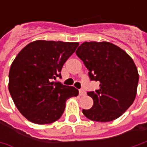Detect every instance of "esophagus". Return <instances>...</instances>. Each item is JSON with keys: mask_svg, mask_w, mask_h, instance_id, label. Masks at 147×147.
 I'll return each instance as SVG.
<instances>
[{"mask_svg": "<svg viewBox=\"0 0 147 147\" xmlns=\"http://www.w3.org/2000/svg\"><path fill=\"white\" fill-rule=\"evenodd\" d=\"M79 95H80L81 96H85V95H86V92H84V90L81 89V90H79Z\"/></svg>", "mask_w": 147, "mask_h": 147, "instance_id": "34e87169", "label": "esophagus"}]
</instances>
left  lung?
<instances>
[{"label": "left lung", "instance_id": "8db88e82", "mask_svg": "<svg viewBox=\"0 0 147 147\" xmlns=\"http://www.w3.org/2000/svg\"><path fill=\"white\" fill-rule=\"evenodd\" d=\"M76 55L88 69L91 80L100 88L88 95L93 100L90 110H82L88 119L110 122L118 119L133 104L138 84V69L126 51L108 42H85Z\"/></svg>", "mask_w": 147, "mask_h": 147}]
</instances>
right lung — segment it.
<instances>
[{
	"instance_id": "right-lung-1",
	"label": "right lung",
	"mask_w": 147,
	"mask_h": 147,
	"mask_svg": "<svg viewBox=\"0 0 147 147\" xmlns=\"http://www.w3.org/2000/svg\"><path fill=\"white\" fill-rule=\"evenodd\" d=\"M78 42L37 40L28 44L14 59L9 72V91L22 115L37 124L58 120L65 102L78 90L55 82Z\"/></svg>"
}]
</instances>
